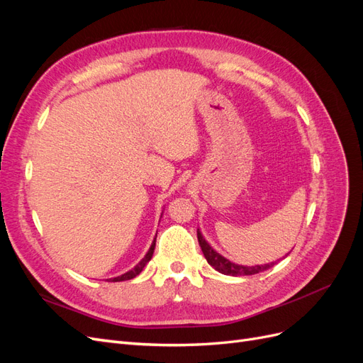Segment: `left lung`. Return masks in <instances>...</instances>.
Segmentation results:
<instances>
[{
    "label": "left lung",
    "mask_w": 363,
    "mask_h": 363,
    "mask_svg": "<svg viewBox=\"0 0 363 363\" xmlns=\"http://www.w3.org/2000/svg\"><path fill=\"white\" fill-rule=\"evenodd\" d=\"M196 236H199V242L201 247L203 255L207 260L208 265H212L218 272L225 274V276H252V274H259L262 271H267L276 265V262L265 263V265H256V267H244V265H236V263L230 262L228 259L223 257L219 252H216L211 245L207 244V240L203 238L200 230H196Z\"/></svg>",
    "instance_id": "1"
}]
</instances>
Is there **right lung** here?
<instances>
[{
	"label": "right lung",
	"mask_w": 363,
	"mask_h": 363,
	"mask_svg": "<svg viewBox=\"0 0 363 363\" xmlns=\"http://www.w3.org/2000/svg\"><path fill=\"white\" fill-rule=\"evenodd\" d=\"M155 247H156V238H155V240H152V244H151V247H150L148 252H147V255H145V257L142 259V260L138 263V265H136L133 269H130L128 272L123 274V276L115 277V279H111V280H112V281H124V280H130V279L136 277L138 274H140V271L144 269V267L147 265V263L151 260V257H152V252H155Z\"/></svg>",
	"instance_id": "add662e5"
}]
</instances>
